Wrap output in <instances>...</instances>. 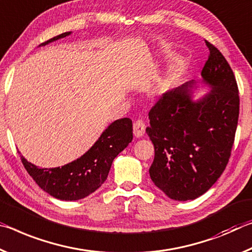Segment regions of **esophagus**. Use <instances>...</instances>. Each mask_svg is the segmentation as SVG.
Masks as SVG:
<instances>
[{"mask_svg":"<svg viewBox=\"0 0 252 252\" xmlns=\"http://www.w3.org/2000/svg\"><path fill=\"white\" fill-rule=\"evenodd\" d=\"M145 129H146V125L145 123L141 119L136 121L134 123V127H133V133L136 136V137H142V136L145 134Z\"/></svg>","mask_w":252,"mask_h":252,"instance_id":"esophagus-1","label":"esophagus"}]
</instances>
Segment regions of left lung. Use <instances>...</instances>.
I'll return each mask as SVG.
<instances>
[{
  "label": "left lung",
  "mask_w": 252,
  "mask_h": 252,
  "mask_svg": "<svg viewBox=\"0 0 252 252\" xmlns=\"http://www.w3.org/2000/svg\"><path fill=\"white\" fill-rule=\"evenodd\" d=\"M210 55L201 76L211 90L193 100L194 81L164 93L148 113L146 133L154 144V184L170 199L194 200L223 173L239 118V90L232 69L205 41Z\"/></svg>",
  "instance_id": "1"
}]
</instances>
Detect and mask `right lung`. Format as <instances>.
<instances>
[{"label":"right lung","mask_w":252,"mask_h":252,"mask_svg":"<svg viewBox=\"0 0 252 252\" xmlns=\"http://www.w3.org/2000/svg\"><path fill=\"white\" fill-rule=\"evenodd\" d=\"M64 32L45 41V45L69 35ZM133 139V123L129 118L117 119L102 131L97 142L81 156L61 167L41 168L21 156L27 172L39 187L56 199L77 201L92 194L105 182L114 158Z\"/></svg>","instance_id":"add662e5"}]
</instances>
